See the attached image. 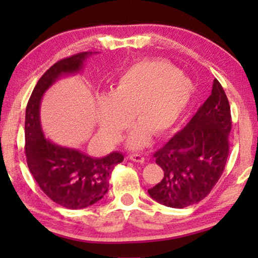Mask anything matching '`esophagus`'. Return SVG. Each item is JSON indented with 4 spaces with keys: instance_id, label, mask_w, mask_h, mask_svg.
<instances>
[{
    "instance_id": "esophagus-1",
    "label": "esophagus",
    "mask_w": 258,
    "mask_h": 258,
    "mask_svg": "<svg viewBox=\"0 0 258 258\" xmlns=\"http://www.w3.org/2000/svg\"><path fill=\"white\" fill-rule=\"evenodd\" d=\"M129 158L133 162H137V163H144V157L140 154H132L129 156Z\"/></svg>"
}]
</instances>
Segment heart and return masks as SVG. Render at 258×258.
<instances>
[{
    "mask_svg": "<svg viewBox=\"0 0 258 258\" xmlns=\"http://www.w3.org/2000/svg\"><path fill=\"white\" fill-rule=\"evenodd\" d=\"M192 95V82L172 63L137 62L119 74L111 93L98 95V123L104 135L116 141L130 114L139 123L130 130L126 146L141 149L149 143L153 132L163 135L176 124Z\"/></svg>",
    "mask_w": 258,
    "mask_h": 258,
    "instance_id": "b5f03b06",
    "label": "heart"
}]
</instances>
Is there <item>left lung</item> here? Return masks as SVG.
<instances>
[{"mask_svg":"<svg viewBox=\"0 0 258 258\" xmlns=\"http://www.w3.org/2000/svg\"><path fill=\"white\" fill-rule=\"evenodd\" d=\"M230 130V105L215 79L211 95L188 124L154 154L164 176L148 190L151 199L182 209L209 195L227 163Z\"/></svg>","mask_w":258,"mask_h":258,"instance_id":"1","label":"left lung"}]
</instances>
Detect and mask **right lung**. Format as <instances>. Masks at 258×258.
Listing matches in <instances>:
<instances>
[{
    "instance_id": "add662e5",
    "label": "right lung",
    "mask_w": 258,
    "mask_h": 258,
    "mask_svg": "<svg viewBox=\"0 0 258 258\" xmlns=\"http://www.w3.org/2000/svg\"><path fill=\"white\" fill-rule=\"evenodd\" d=\"M91 54V51L80 52L51 66L38 80L26 108L24 149L28 168L49 199L73 210L90 207L103 199L115 165L124 160L117 151L98 158L73 148L61 147L45 139L42 130V96L62 76L79 73Z\"/></svg>"
}]
</instances>
